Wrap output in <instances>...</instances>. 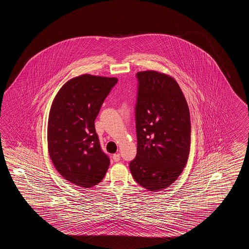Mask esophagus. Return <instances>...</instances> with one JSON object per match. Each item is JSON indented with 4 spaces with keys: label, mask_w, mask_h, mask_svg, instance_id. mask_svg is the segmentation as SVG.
Masks as SVG:
<instances>
[{
    "label": "esophagus",
    "mask_w": 249,
    "mask_h": 249,
    "mask_svg": "<svg viewBox=\"0 0 249 249\" xmlns=\"http://www.w3.org/2000/svg\"><path fill=\"white\" fill-rule=\"evenodd\" d=\"M113 160L115 161V162H118L119 160H120V155L119 154H114L113 155Z\"/></svg>",
    "instance_id": "34e87169"
}]
</instances>
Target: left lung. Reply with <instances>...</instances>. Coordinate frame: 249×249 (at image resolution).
I'll return each mask as SVG.
<instances>
[{
  "instance_id": "obj_1",
  "label": "left lung",
  "mask_w": 249,
  "mask_h": 249,
  "mask_svg": "<svg viewBox=\"0 0 249 249\" xmlns=\"http://www.w3.org/2000/svg\"><path fill=\"white\" fill-rule=\"evenodd\" d=\"M136 76L137 155L129 166L137 183L156 192L174 183L187 164L190 110L172 76L154 70L138 72Z\"/></svg>"
}]
</instances>
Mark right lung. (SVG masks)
<instances>
[{
    "label": "right lung",
    "instance_id": "right-lung-1",
    "mask_svg": "<svg viewBox=\"0 0 249 249\" xmlns=\"http://www.w3.org/2000/svg\"><path fill=\"white\" fill-rule=\"evenodd\" d=\"M117 83L85 74L69 80L53 100L48 120L50 158L65 180L85 189L104 178L109 159L101 150L94 121Z\"/></svg>",
    "mask_w": 249,
    "mask_h": 249
}]
</instances>
